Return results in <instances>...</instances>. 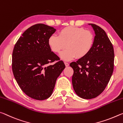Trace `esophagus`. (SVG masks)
<instances>
[{"label":"esophagus","instance_id":"esophagus-1","mask_svg":"<svg viewBox=\"0 0 123 123\" xmlns=\"http://www.w3.org/2000/svg\"><path fill=\"white\" fill-rule=\"evenodd\" d=\"M64 64H65V65L66 66H68L69 65V64L68 63H67V62H65V63H64Z\"/></svg>","mask_w":123,"mask_h":123}]
</instances>
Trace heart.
<instances>
[{"label":"heart","mask_w":123,"mask_h":123,"mask_svg":"<svg viewBox=\"0 0 123 123\" xmlns=\"http://www.w3.org/2000/svg\"><path fill=\"white\" fill-rule=\"evenodd\" d=\"M48 43L55 53H60L67 48L60 54L64 60H70L76 57L80 59L87 55L92 50L94 36L91 31L83 28L70 26L60 30L58 35L50 36Z\"/></svg>","instance_id":"1"}]
</instances>
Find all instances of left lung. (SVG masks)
Masks as SVG:
<instances>
[{
	"label": "left lung",
	"mask_w": 123,
	"mask_h": 123,
	"mask_svg": "<svg viewBox=\"0 0 123 123\" xmlns=\"http://www.w3.org/2000/svg\"><path fill=\"white\" fill-rule=\"evenodd\" d=\"M95 33L89 53L70 66L74 70L72 83L76 93L85 99L97 97L105 89L113 72L114 53L106 32L94 24Z\"/></svg>",
	"instance_id": "1"
}]
</instances>
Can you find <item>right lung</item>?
I'll return each instance as SVG.
<instances>
[{
  "label": "right lung",
  "mask_w": 123,
  "mask_h": 123,
  "mask_svg": "<svg viewBox=\"0 0 123 123\" xmlns=\"http://www.w3.org/2000/svg\"><path fill=\"white\" fill-rule=\"evenodd\" d=\"M55 31L44 24L33 25L24 32L14 46L12 56L14 77L22 91L34 99L49 98L56 80L65 68L48 43V38Z\"/></svg>",
  "instance_id": "1"
}]
</instances>
